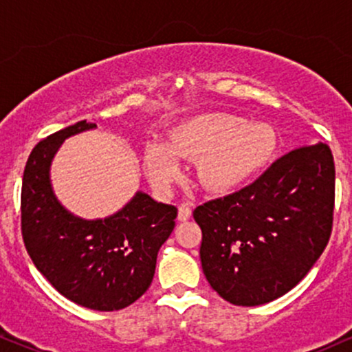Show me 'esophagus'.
Segmentation results:
<instances>
[{
	"instance_id": "esophagus-1",
	"label": "esophagus",
	"mask_w": 352,
	"mask_h": 352,
	"mask_svg": "<svg viewBox=\"0 0 352 352\" xmlns=\"http://www.w3.org/2000/svg\"><path fill=\"white\" fill-rule=\"evenodd\" d=\"M190 215H192V210H190L188 205H180L179 207V221H187Z\"/></svg>"
}]
</instances>
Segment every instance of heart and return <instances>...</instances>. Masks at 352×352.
Segmentation results:
<instances>
[{
  "instance_id": "obj_1",
  "label": "heart",
  "mask_w": 352,
  "mask_h": 352,
  "mask_svg": "<svg viewBox=\"0 0 352 352\" xmlns=\"http://www.w3.org/2000/svg\"><path fill=\"white\" fill-rule=\"evenodd\" d=\"M276 151L278 134L272 125L250 124L228 112H204L177 124L168 142L145 145L144 167L153 187L168 190L180 173V159H197L195 177L201 187L225 193L265 170Z\"/></svg>"
}]
</instances>
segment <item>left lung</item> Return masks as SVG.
<instances>
[{
	"mask_svg": "<svg viewBox=\"0 0 352 352\" xmlns=\"http://www.w3.org/2000/svg\"><path fill=\"white\" fill-rule=\"evenodd\" d=\"M333 210L334 160L322 142L294 148L248 187L197 207L210 286L236 306L286 294L324 252Z\"/></svg>",
	"mask_w": 352,
	"mask_h": 352,
	"instance_id": "left-lung-1",
	"label": "left lung"
}]
</instances>
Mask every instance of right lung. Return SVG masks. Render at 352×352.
Masks as SVG:
<instances>
[{"label": "right lung", "mask_w": 352, "mask_h": 352, "mask_svg": "<svg viewBox=\"0 0 352 352\" xmlns=\"http://www.w3.org/2000/svg\"><path fill=\"white\" fill-rule=\"evenodd\" d=\"M96 127L80 120L33 148L23 175L21 230L34 266L63 296L89 309L117 311L151 286L177 208L144 192L114 215L96 220L64 207L52 190V159L67 137Z\"/></svg>", "instance_id": "1"}]
</instances>
